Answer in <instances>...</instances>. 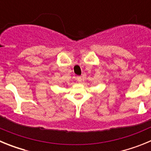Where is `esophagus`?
<instances>
[{"label":"esophagus","instance_id":"obj_1","mask_svg":"<svg viewBox=\"0 0 151 151\" xmlns=\"http://www.w3.org/2000/svg\"><path fill=\"white\" fill-rule=\"evenodd\" d=\"M76 79L78 82H82V78L81 76H77Z\"/></svg>","mask_w":151,"mask_h":151}]
</instances>
